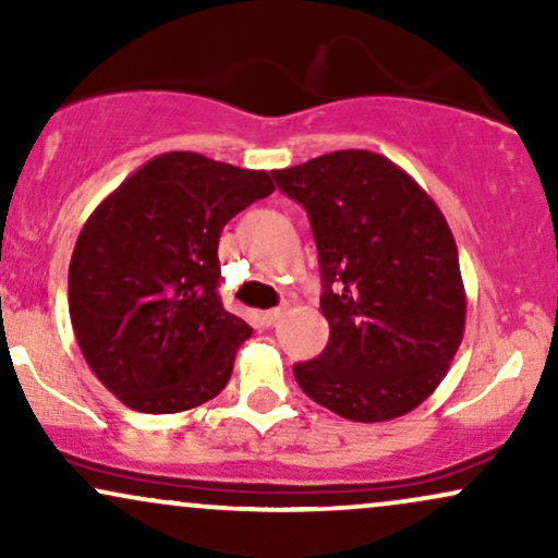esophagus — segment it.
Here are the masks:
<instances>
[{
  "instance_id": "obj_1",
  "label": "esophagus",
  "mask_w": 558,
  "mask_h": 558,
  "mask_svg": "<svg viewBox=\"0 0 558 558\" xmlns=\"http://www.w3.org/2000/svg\"><path fill=\"white\" fill-rule=\"evenodd\" d=\"M283 315H286V306H275V310L262 312V323H265V325H275Z\"/></svg>"
}]
</instances>
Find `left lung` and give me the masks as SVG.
Returning <instances> with one entry per match:
<instances>
[{"label": "left lung", "instance_id": "1", "mask_svg": "<svg viewBox=\"0 0 558 558\" xmlns=\"http://www.w3.org/2000/svg\"><path fill=\"white\" fill-rule=\"evenodd\" d=\"M272 178L310 215L330 323L323 354L293 364L301 390L354 422L417 409L446 377L466 319L457 241L438 204L399 165L364 149Z\"/></svg>", "mask_w": 558, "mask_h": 558}]
</instances>
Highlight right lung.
I'll list each match as a JSON object with an SVG mask.
<instances>
[{
    "mask_svg": "<svg viewBox=\"0 0 558 558\" xmlns=\"http://www.w3.org/2000/svg\"><path fill=\"white\" fill-rule=\"evenodd\" d=\"M272 191L265 170L168 151L88 217L70 259V323L125 407L175 414L228 386L252 328L217 296V243L230 217Z\"/></svg>",
    "mask_w": 558,
    "mask_h": 558,
    "instance_id": "1",
    "label": "right lung"
}]
</instances>
